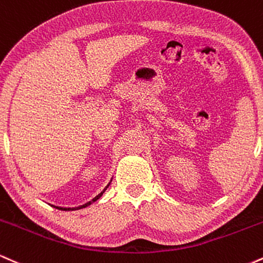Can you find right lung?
Returning a JSON list of instances; mask_svg holds the SVG:
<instances>
[{
	"mask_svg": "<svg viewBox=\"0 0 263 263\" xmlns=\"http://www.w3.org/2000/svg\"><path fill=\"white\" fill-rule=\"evenodd\" d=\"M112 180V179H111ZM111 180H110V183L107 184L106 186H105L104 188V190H102V192L100 193V194H98L96 195L95 198L92 199V200H90V201H87V203H85V204H83V205H79V206H75V208H64V206H57V205H52V206H54V208H57V209H59V210H65V211H73V210H79V209H84V208H86V206H89V205H91L92 203H95L96 200H99V199H100L101 197H102V194H104L105 193V190H106L107 188H108V185H110L111 184Z\"/></svg>",
	"mask_w": 263,
	"mask_h": 263,
	"instance_id": "obj_1",
	"label": "right lung"
}]
</instances>
